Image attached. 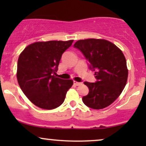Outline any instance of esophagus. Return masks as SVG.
Wrapping results in <instances>:
<instances>
[{"label":"esophagus","instance_id":"1","mask_svg":"<svg viewBox=\"0 0 146 146\" xmlns=\"http://www.w3.org/2000/svg\"><path fill=\"white\" fill-rule=\"evenodd\" d=\"M73 84H74L75 86H79V85L81 84L82 83L81 82H76V81H74V82H73Z\"/></svg>","mask_w":146,"mask_h":146}]
</instances>
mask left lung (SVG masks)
<instances>
[{
	"mask_svg": "<svg viewBox=\"0 0 146 146\" xmlns=\"http://www.w3.org/2000/svg\"><path fill=\"white\" fill-rule=\"evenodd\" d=\"M74 47L89 62V68L95 71V82H84L88 94L84 96L85 105L93 109H102L119 96L126 84L128 71L123 53L116 45L102 39L80 40Z\"/></svg>",
	"mask_w": 146,
	"mask_h": 146,
	"instance_id": "obj_1",
	"label": "left lung"
}]
</instances>
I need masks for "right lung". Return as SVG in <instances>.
I'll return each instance as SVG.
<instances>
[{"label":"right lung","mask_w":146,"mask_h":146,"mask_svg":"<svg viewBox=\"0 0 146 146\" xmlns=\"http://www.w3.org/2000/svg\"><path fill=\"white\" fill-rule=\"evenodd\" d=\"M73 40L38 42L29 45L20 55L17 80L21 90L34 105L51 110L64 101L71 80L56 78L62 53Z\"/></svg>","instance_id":"right-lung-1"}]
</instances>
